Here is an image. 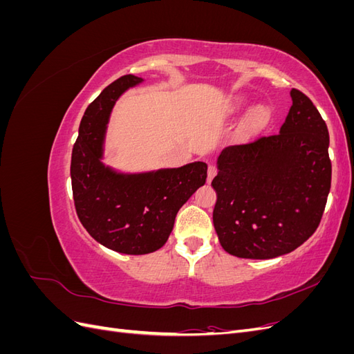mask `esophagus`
<instances>
[{
  "instance_id": "esophagus-1",
  "label": "esophagus",
  "mask_w": 354,
  "mask_h": 354,
  "mask_svg": "<svg viewBox=\"0 0 354 354\" xmlns=\"http://www.w3.org/2000/svg\"><path fill=\"white\" fill-rule=\"evenodd\" d=\"M217 173H218V169H217L216 165H209L208 167V181H209V183L212 181V178L217 176Z\"/></svg>"
}]
</instances>
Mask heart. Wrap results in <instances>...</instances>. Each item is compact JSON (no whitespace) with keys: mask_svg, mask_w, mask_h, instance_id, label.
Returning a JSON list of instances; mask_svg holds the SVG:
<instances>
[{"mask_svg":"<svg viewBox=\"0 0 354 354\" xmlns=\"http://www.w3.org/2000/svg\"><path fill=\"white\" fill-rule=\"evenodd\" d=\"M239 103H241V104H246V99H241ZM263 118H264V112H263V111H257V112L252 115V122H254V124L260 122V121L263 120Z\"/></svg>","mask_w":354,"mask_h":354,"instance_id":"b5f03b06","label":"heart"}]
</instances>
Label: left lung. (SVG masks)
Segmentation results:
<instances>
[{"label":"left lung","instance_id":"8db88e82","mask_svg":"<svg viewBox=\"0 0 354 354\" xmlns=\"http://www.w3.org/2000/svg\"><path fill=\"white\" fill-rule=\"evenodd\" d=\"M281 131L229 146L212 180L214 227L224 251L267 260L297 250L316 232L330 190L329 133L313 102L291 90Z\"/></svg>","mask_w":354,"mask_h":354}]
</instances>
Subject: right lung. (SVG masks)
<instances>
[{"instance_id": "right-lung-1", "label": "right lung", "mask_w": 354, "mask_h": 354, "mask_svg": "<svg viewBox=\"0 0 354 354\" xmlns=\"http://www.w3.org/2000/svg\"><path fill=\"white\" fill-rule=\"evenodd\" d=\"M143 80L124 75L85 111L72 149L75 209L91 236L116 252L142 255L168 241L178 209L205 185L207 164L121 174L102 162L106 124L120 95Z\"/></svg>"}]
</instances>
